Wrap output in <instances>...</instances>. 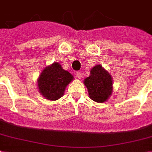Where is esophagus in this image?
Masks as SVG:
<instances>
[{"instance_id": "obj_1", "label": "esophagus", "mask_w": 152, "mask_h": 152, "mask_svg": "<svg viewBox=\"0 0 152 152\" xmlns=\"http://www.w3.org/2000/svg\"><path fill=\"white\" fill-rule=\"evenodd\" d=\"M76 76H78L79 79H80L81 78V76H82V74H81V72H76Z\"/></svg>"}]
</instances>
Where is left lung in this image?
<instances>
[{
	"mask_svg": "<svg viewBox=\"0 0 152 152\" xmlns=\"http://www.w3.org/2000/svg\"><path fill=\"white\" fill-rule=\"evenodd\" d=\"M89 96L96 102H104L112 92V80L102 65H97L91 70V75L84 80Z\"/></svg>",
	"mask_w": 152,
	"mask_h": 152,
	"instance_id": "8db88e82",
	"label": "left lung"
}]
</instances>
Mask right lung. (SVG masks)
Here are the masks:
<instances>
[{"label": "right lung", "instance_id": "add662e5", "mask_svg": "<svg viewBox=\"0 0 152 152\" xmlns=\"http://www.w3.org/2000/svg\"><path fill=\"white\" fill-rule=\"evenodd\" d=\"M72 80V74L55 62L43 70L37 84L42 95L47 99L55 101L62 97L65 87Z\"/></svg>", "mask_w": 152, "mask_h": 152}]
</instances>
